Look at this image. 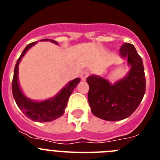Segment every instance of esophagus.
Masks as SVG:
<instances>
[{"instance_id":"esophagus-1","label":"esophagus","mask_w":160,"mask_h":160,"mask_svg":"<svg viewBox=\"0 0 160 160\" xmlns=\"http://www.w3.org/2000/svg\"><path fill=\"white\" fill-rule=\"evenodd\" d=\"M88 76H89V72L87 71V70H84V71L82 72L81 74H80V78H81V79L82 80V81H85L86 78H87Z\"/></svg>"}]
</instances>
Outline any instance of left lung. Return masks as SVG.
Masks as SVG:
<instances>
[{
  "label": "left lung",
  "mask_w": 160,
  "mask_h": 160,
  "mask_svg": "<svg viewBox=\"0 0 160 160\" xmlns=\"http://www.w3.org/2000/svg\"><path fill=\"white\" fill-rule=\"evenodd\" d=\"M122 58L128 59L131 70L122 79L111 83L98 75L87 78L90 89L88 102L94 116L107 121H119L133 114L146 90V78L141 57L132 44H123L119 49Z\"/></svg>",
  "instance_id": "1"
}]
</instances>
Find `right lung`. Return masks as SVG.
Segmentation results:
<instances>
[{"mask_svg":"<svg viewBox=\"0 0 160 160\" xmlns=\"http://www.w3.org/2000/svg\"><path fill=\"white\" fill-rule=\"evenodd\" d=\"M41 41H49L53 43L58 45L56 41L51 39H42ZM38 43V42H32L25 48L22 54L18 59L16 66L14 68L13 78L12 82V92L17 105L23 112L25 116L35 122H50L60 118L64 114L65 109L67 106L68 99L73 91L77 85L80 82V78L73 79L69 82L54 97L44 101H34L27 98L22 92L18 82V68L19 63L25 53L32 46Z\"/></svg>","mask_w":160,"mask_h":160,"instance_id":"1","label":"right lung"}]
</instances>
